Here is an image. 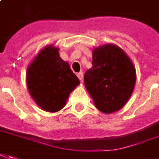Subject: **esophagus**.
<instances>
[{"label": "esophagus", "mask_w": 159, "mask_h": 159, "mask_svg": "<svg viewBox=\"0 0 159 159\" xmlns=\"http://www.w3.org/2000/svg\"><path fill=\"white\" fill-rule=\"evenodd\" d=\"M77 77L79 78L80 81H83V80H84V74H83V72L77 73Z\"/></svg>", "instance_id": "obj_1"}]
</instances>
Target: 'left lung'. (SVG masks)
<instances>
[{
	"label": "left lung",
	"instance_id": "1",
	"mask_svg": "<svg viewBox=\"0 0 159 159\" xmlns=\"http://www.w3.org/2000/svg\"><path fill=\"white\" fill-rule=\"evenodd\" d=\"M92 64L84 75V84L96 107L103 113L120 110L136 83L131 61L120 48L108 44L94 50Z\"/></svg>",
	"mask_w": 159,
	"mask_h": 159
}]
</instances>
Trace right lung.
Listing matches in <instances>:
<instances>
[{
  "label": "right lung",
  "instance_id": "1",
  "mask_svg": "<svg viewBox=\"0 0 159 159\" xmlns=\"http://www.w3.org/2000/svg\"><path fill=\"white\" fill-rule=\"evenodd\" d=\"M79 84L69 63L53 46L43 48L27 70L30 95L43 110L49 112L62 109L69 95Z\"/></svg>",
  "mask_w": 159,
  "mask_h": 159
}]
</instances>
